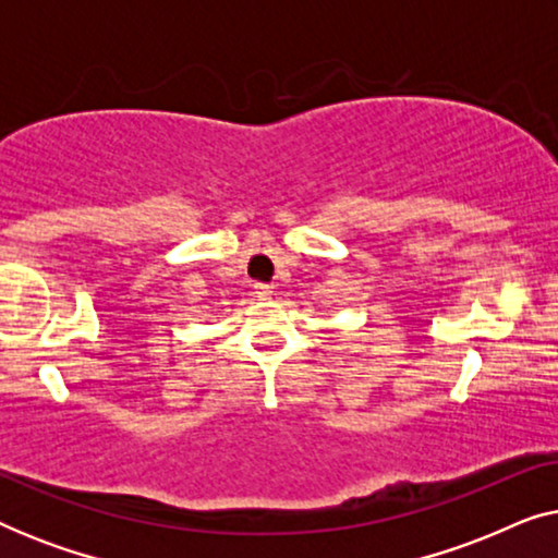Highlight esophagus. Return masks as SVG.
Listing matches in <instances>:
<instances>
[{"label": "esophagus", "instance_id": "1", "mask_svg": "<svg viewBox=\"0 0 558 558\" xmlns=\"http://www.w3.org/2000/svg\"><path fill=\"white\" fill-rule=\"evenodd\" d=\"M254 294H256L262 302H266V300H271L274 292H271L269 284H256V287H254Z\"/></svg>", "mask_w": 558, "mask_h": 558}]
</instances>
